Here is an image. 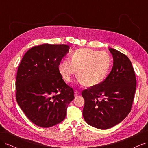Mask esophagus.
I'll return each mask as SVG.
<instances>
[{
    "label": "esophagus",
    "instance_id": "34e87169",
    "mask_svg": "<svg viewBox=\"0 0 148 148\" xmlns=\"http://www.w3.org/2000/svg\"><path fill=\"white\" fill-rule=\"evenodd\" d=\"M78 95H79V92L78 90H75V92H74L75 96H78Z\"/></svg>",
    "mask_w": 148,
    "mask_h": 148
}]
</instances>
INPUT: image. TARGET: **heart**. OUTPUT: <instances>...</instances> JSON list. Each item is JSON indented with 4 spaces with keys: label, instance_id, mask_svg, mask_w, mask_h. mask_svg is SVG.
<instances>
[{
    "label": "heart",
    "instance_id": "heart-1",
    "mask_svg": "<svg viewBox=\"0 0 148 148\" xmlns=\"http://www.w3.org/2000/svg\"><path fill=\"white\" fill-rule=\"evenodd\" d=\"M110 65L111 57L108 53L83 48L75 51L70 60H62L58 70L65 82H70L77 72L79 83L91 87L104 81Z\"/></svg>",
    "mask_w": 148,
    "mask_h": 148
}]
</instances>
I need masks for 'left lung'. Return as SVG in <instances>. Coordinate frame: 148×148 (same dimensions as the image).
I'll return each instance as SVG.
<instances>
[{"instance_id":"left-lung-1","label":"left lung","mask_w":148,"mask_h":148,"mask_svg":"<svg viewBox=\"0 0 148 148\" xmlns=\"http://www.w3.org/2000/svg\"><path fill=\"white\" fill-rule=\"evenodd\" d=\"M109 50L114 59L110 73L102 83L82 92L84 120L101 130L114 127L130 112L136 86L130 60L114 49Z\"/></svg>"}]
</instances>
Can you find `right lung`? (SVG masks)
Segmentation results:
<instances>
[{
	"mask_svg": "<svg viewBox=\"0 0 148 148\" xmlns=\"http://www.w3.org/2000/svg\"><path fill=\"white\" fill-rule=\"evenodd\" d=\"M69 48L65 44L34 46L25 53L18 69L17 103L28 119L39 127H51L63 121L75 97L73 89L58 70Z\"/></svg>",
	"mask_w": 148,
	"mask_h": 148,
	"instance_id": "1",
	"label": "right lung"
}]
</instances>
